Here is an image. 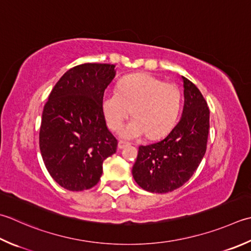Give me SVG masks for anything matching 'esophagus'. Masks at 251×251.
I'll list each match as a JSON object with an SVG mask.
<instances>
[{
    "label": "esophagus",
    "mask_w": 251,
    "mask_h": 251,
    "mask_svg": "<svg viewBox=\"0 0 251 251\" xmlns=\"http://www.w3.org/2000/svg\"><path fill=\"white\" fill-rule=\"evenodd\" d=\"M130 144H129V142H126V141H123V140H120L119 141V145H117V146H119V149H124L125 148V147H127V146H129Z\"/></svg>",
    "instance_id": "34e87169"
}]
</instances>
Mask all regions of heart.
I'll return each instance as SVG.
<instances>
[{"label": "heart", "mask_w": 251, "mask_h": 251, "mask_svg": "<svg viewBox=\"0 0 251 251\" xmlns=\"http://www.w3.org/2000/svg\"><path fill=\"white\" fill-rule=\"evenodd\" d=\"M180 102L181 95L177 86L150 74L139 73L123 78L117 91L104 93L102 111L107 126L117 131L131 110L134 119L123 127L122 137L137 139L147 134L148 138L156 139L173 128Z\"/></svg>", "instance_id": "heart-1"}]
</instances>
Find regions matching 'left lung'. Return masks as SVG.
<instances>
[{
  "mask_svg": "<svg viewBox=\"0 0 251 251\" xmlns=\"http://www.w3.org/2000/svg\"><path fill=\"white\" fill-rule=\"evenodd\" d=\"M184 82V109L179 122L160 141L140 146L132 176L142 189L165 194L181 187L198 169L207 150L210 111L199 89Z\"/></svg>",
  "mask_w": 251,
  "mask_h": 251,
  "instance_id": "obj_1",
  "label": "left lung"
}]
</instances>
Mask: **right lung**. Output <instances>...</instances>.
<instances>
[{"label":"right lung","instance_id":"right-lung-1","mask_svg":"<svg viewBox=\"0 0 251 251\" xmlns=\"http://www.w3.org/2000/svg\"><path fill=\"white\" fill-rule=\"evenodd\" d=\"M114 67L87 63L71 68L44 105L39 132L41 155L52 178L67 190L96 186L103 161L116 152L117 140L107 129L102 111Z\"/></svg>","mask_w":251,"mask_h":251}]
</instances>
